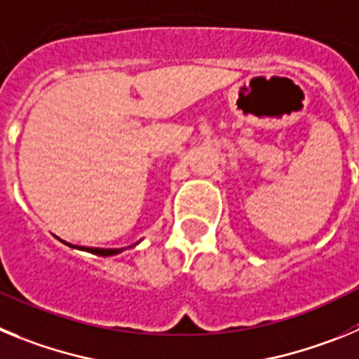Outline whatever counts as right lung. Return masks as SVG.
Segmentation results:
<instances>
[{
  "label": "right lung",
  "instance_id": "1",
  "mask_svg": "<svg viewBox=\"0 0 359 359\" xmlns=\"http://www.w3.org/2000/svg\"><path fill=\"white\" fill-rule=\"evenodd\" d=\"M65 243V241H62ZM140 243V241H138ZM138 243H135L133 246H136ZM68 244L69 248H77V250H84V252H90L93 253V255H100V257H111V255H116V253H122L126 248H90V246H75V244H69V243H65Z\"/></svg>",
  "mask_w": 359,
  "mask_h": 359
}]
</instances>
